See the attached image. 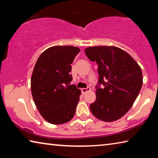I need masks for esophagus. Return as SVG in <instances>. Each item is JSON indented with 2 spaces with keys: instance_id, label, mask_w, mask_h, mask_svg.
Segmentation results:
<instances>
[{
  "instance_id": "34e87169",
  "label": "esophagus",
  "mask_w": 158,
  "mask_h": 158,
  "mask_svg": "<svg viewBox=\"0 0 158 158\" xmlns=\"http://www.w3.org/2000/svg\"><path fill=\"white\" fill-rule=\"evenodd\" d=\"M90 90V89L89 87H88V88H85V89H81V92H82V93H85L86 92H88V91H89V90Z\"/></svg>"
}]
</instances>
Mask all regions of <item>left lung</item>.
I'll use <instances>...</instances> for the list:
<instances>
[{"instance_id":"left-lung-1","label":"left lung","mask_w":158,"mask_h":158,"mask_svg":"<svg viewBox=\"0 0 158 158\" xmlns=\"http://www.w3.org/2000/svg\"><path fill=\"white\" fill-rule=\"evenodd\" d=\"M86 56L98 65L96 100L90 105L93 116L105 122L121 118L132 107L143 84L140 66L124 50L113 46L85 49Z\"/></svg>"}]
</instances>
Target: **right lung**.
<instances>
[{"label": "right lung", "instance_id": "obj_1", "mask_svg": "<svg viewBox=\"0 0 158 158\" xmlns=\"http://www.w3.org/2000/svg\"><path fill=\"white\" fill-rule=\"evenodd\" d=\"M80 52L73 46H54L41 53L35 65L31 88L41 116L54 125L69 122L74 116L81 90L70 85L71 64Z\"/></svg>", "mask_w": 158, "mask_h": 158}]
</instances>
